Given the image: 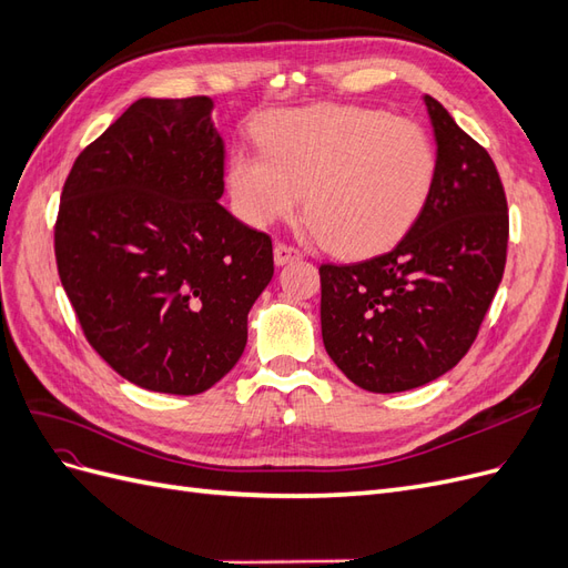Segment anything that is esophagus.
<instances>
[{"label": "esophagus", "mask_w": 568, "mask_h": 568, "mask_svg": "<svg viewBox=\"0 0 568 568\" xmlns=\"http://www.w3.org/2000/svg\"><path fill=\"white\" fill-rule=\"evenodd\" d=\"M303 253L298 251V248H294L291 244H284V242H280L277 246H274V263L277 265H286V263H291V261H298Z\"/></svg>", "instance_id": "esophagus-1"}]
</instances>
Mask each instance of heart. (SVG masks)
I'll return each mask as SVG.
<instances>
[{"label":"heart","instance_id":"obj_1","mask_svg":"<svg viewBox=\"0 0 568 568\" xmlns=\"http://www.w3.org/2000/svg\"><path fill=\"white\" fill-rule=\"evenodd\" d=\"M263 153L230 161L236 213L253 227L305 217L320 242L365 255L400 239L419 217L438 175V153L415 120L386 111L322 104L263 120Z\"/></svg>","mask_w":568,"mask_h":568}]
</instances>
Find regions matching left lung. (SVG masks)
I'll return each instance as SVG.
<instances>
[{
    "label": "left lung",
    "instance_id": "obj_1",
    "mask_svg": "<svg viewBox=\"0 0 568 568\" xmlns=\"http://www.w3.org/2000/svg\"><path fill=\"white\" fill-rule=\"evenodd\" d=\"M438 175L424 211L390 251L320 265L322 341L336 367L372 393L424 386L478 336L503 282L507 196L490 153L434 97Z\"/></svg>",
    "mask_w": 568,
    "mask_h": 568
}]
</instances>
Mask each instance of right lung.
I'll return each mask as SVG.
<instances>
[{"label":"right lung","mask_w":568,"mask_h":568,"mask_svg":"<svg viewBox=\"0 0 568 568\" xmlns=\"http://www.w3.org/2000/svg\"><path fill=\"white\" fill-rule=\"evenodd\" d=\"M213 101L136 99L84 146L54 225L59 277L90 346L128 382L209 390L242 357L274 274L272 239L227 213Z\"/></svg>","instance_id":"right-lung-1"}]
</instances>
